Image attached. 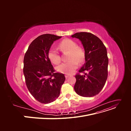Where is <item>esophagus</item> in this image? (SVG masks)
Here are the masks:
<instances>
[{
	"mask_svg": "<svg viewBox=\"0 0 131 131\" xmlns=\"http://www.w3.org/2000/svg\"><path fill=\"white\" fill-rule=\"evenodd\" d=\"M69 77V75H65V77H66V79L68 78Z\"/></svg>",
	"mask_w": 131,
	"mask_h": 131,
	"instance_id": "1",
	"label": "esophagus"
}]
</instances>
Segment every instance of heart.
<instances>
[{
    "mask_svg": "<svg viewBox=\"0 0 131 131\" xmlns=\"http://www.w3.org/2000/svg\"><path fill=\"white\" fill-rule=\"evenodd\" d=\"M58 48L63 52L68 51L67 59L69 61L57 67V70L66 74H72L78 68L79 63H82L85 60V53L84 49L70 39H63L58 43ZM47 57L54 64H59L61 60L58 51L54 47H51L49 50Z\"/></svg>",
    "mask_w": 131,
    "mask_h": 131,
    "instance_id": "heart-1",
    "label": "heart"
}]
</instances>
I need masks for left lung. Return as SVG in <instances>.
<instances>
[{
  "mask_svg": "<svg viewBox=\"0 0 131 131\" xmlns=\"http://www.w3.org/2000/svg\"><path fill=\"white\" fill-rule=\"evenodd\" d=\"M72 37L81 41L85 49L86 61L75 75L77 81L74 90L82 97L94 96L103 88L108 78L106 49L101 39L91 33L79 32L72 35ZM81 72L84 75H81Z\"/></svg>",
  "mask_w": 131,
  "mask_h": 131,
  "instance_id": "1",
  "label": "left lung"
}]
</instances>
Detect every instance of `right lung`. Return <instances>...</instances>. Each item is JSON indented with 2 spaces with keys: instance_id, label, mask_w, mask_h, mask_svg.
<instances>
[{
  "instance_id": "right-lung-1",
  "label": "right lung",
  "mask_w": 131,
  "mask_h": 131,
  "mask_svg": "<svg viewBox=\"0 0 131 131\" xmlns=\"http://www.w3.org/2000/svg\"><path fill=\"white\" fill-rule=\"evenodd\" d=\"M45 34L31 42L25 54L23 74L28 89L35 100L43 104L50 103L58 97L64 75L56 73L47 57L53 41L61 38Z\"/></svg>"
}]
</instances>
